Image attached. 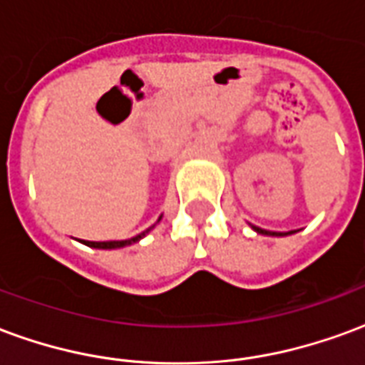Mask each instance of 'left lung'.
<instances>
[{"mask_svg": "<svg viewBox=\"0 0 365 365\" xmlns=\"http://www.w3.org/2000/svg\"><path fill=\"white\" fill-rule=\"evenodd\" d=\"M258 235H266V237H283V235H291V232H272V230H264L260 227H252Z\"/></svg>", "mask_w": 365, "mask_h": 365, "instance_id": "left-lung-1", "label": "left lung"}]
</instances>
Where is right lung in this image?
<instances>
[{"label": "right lung", "mask_w": 365, "mask_h": 365, "mask_svg": "<svg viewBox=\"0 0 365 365\" xmlns=\"http://www.w3.org/2000/svg\"><path fill=\"white\" fill-rule=\"evenodd\" d=\"M150 229H154V227H150ZM150 229H146L144 232H140V235H136V237H133V238H127V240H107V242H91V240H83V245L91 246V248H103V250H111V248H123V246L135 245V242H138V240H140V238H143L146 232H150Z\"/></svg>", "instance_id": "1"}]
</instances>
